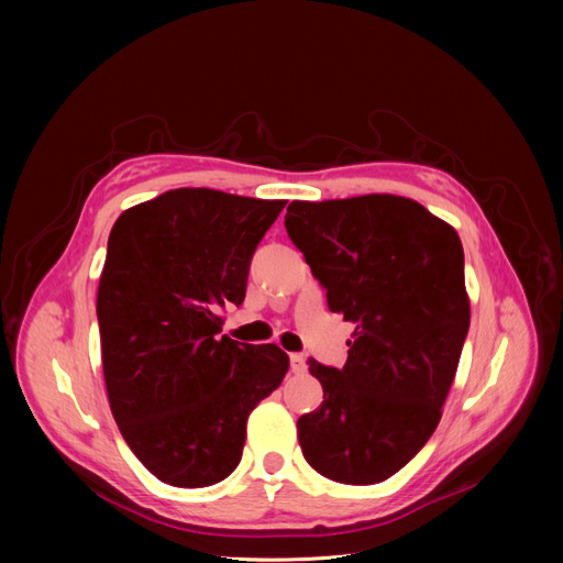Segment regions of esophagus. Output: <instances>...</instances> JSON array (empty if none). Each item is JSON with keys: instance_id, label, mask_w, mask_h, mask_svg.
Segmentation results:
<instances>
[{"instance_id": "obj_1", "label": "esophagus", "mask_w": 563, "mask_h": 563, "mask_svg": "<svg viewBox=\"0 0 563 563\" xmlns=\"http://www.w3.org/2000/svg\"><path fill=\"white\" fill-rule=\"evenodd\" d=\"M289 367H291L294 374H303L308 369L303 353H291V356H289Z\"/></svg>"}]
</instances>
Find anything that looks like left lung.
Instances as JSON below:
<instances>
[{
  "label": "left lung",
  "mask_w": 563,
  "mask_h": 563,
  "mask_svg": "<svg viewBox=\"0 0 563 563\" xmlns=\"http://www.w3.org/2000/svg\"><path fill=\"white\" fill-rule=\"evenodd\" d=\"M285 228L356 327L342 369L308 358L323 401L299 418L303 456L333 482L378 484L427 445L452 388L470 329L461 240L390 194L294 200Z\"/></svg>",
  "instance_id": "obj_1"
}]
</instances>
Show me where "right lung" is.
Returning <instances> with one entry per match:
<instances>
[{"label": "right lung", "instance_id": "obj_1", "mask_svg": "<svg viewBox=\"0 0 563 563\" xmlns=\"http://www.w3.org/2000/svg\"><path fill=\"white\" fill-rule=\"evenodd\" d=\"M285 200L173 189L111 228L98 289L102 369L113 420L134 456L177 488L240 465L249 412L287 374L276 344L221 333L242 306L251 260Z\"/></svg>", "mask_w": 563, "mask_h": 563}]
</instances>
